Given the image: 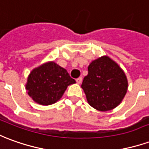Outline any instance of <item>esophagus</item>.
<instances>
[{
    "mask_svg": "<svg viewBox=\"0 0 149 149\" xmlns=\"http://www.w3.org/2000/svg\"><path fill=\"white\" fill-rule=\"evenodd\" d=\"M76 81L77 84H81L82 82V77H78L77 80H76Z\"/></svg>",
    "mask_w": 149,
    "mask_h": 149,
    "instance_id": "obj_1",
    "label": "esophagus"
}]
</instances>
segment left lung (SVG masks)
<instances>
[{"label": "left lung", "mask_w": 149, "mask_h": 149, "mask_svg": "<svg viewBox=\"0 0 149 149\" xmlns=\"http://www.w3.org/2000/svg\"><path fill=\"white\" fill-rule=\"evenodd\" d=\"M81 88L89 104L101 111H111L123 99L127 90L125 73L114 61L102 56L88 67Z\"/></svg>", "instance_id": "left-lung-1"}]
</instances>
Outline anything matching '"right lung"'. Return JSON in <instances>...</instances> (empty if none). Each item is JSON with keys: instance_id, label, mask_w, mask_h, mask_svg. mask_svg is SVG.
Listing matches in <instances>:
<instances>
[{"instance_id": "obj_1", "label": "right lung", "mask_w": 149, "mask_h": 149, "mask_svg": "<svg viewBox=\"0 0 149 149\" xmlns=\"http://www.w3.org/2000/svg\"><path fill=\"white\" fill-rule=\"evenodd\" d=\"M75 82L66 69L54 62H48L31 72L26 88L35 102L47 106L57 102L68 86Z\"/></svg>"}]
</instances>
